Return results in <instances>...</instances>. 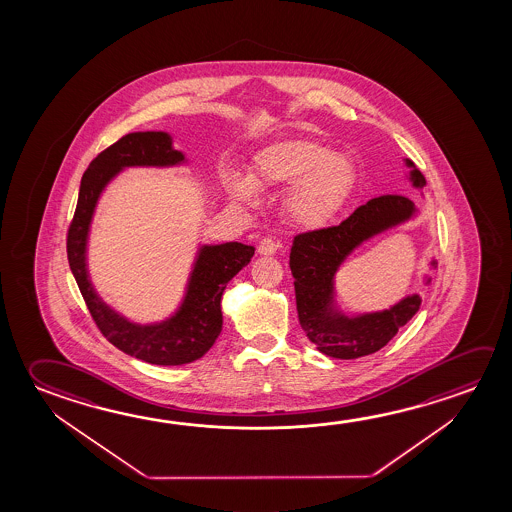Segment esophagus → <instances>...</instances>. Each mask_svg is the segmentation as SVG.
Returning <instances> with one entry per match:
<instances>
[{"label": "esophagus", "instance_id": "obj_1", "mask_svg": "<svg viewBox=\"0 0 512 512\" xmlns=\"http://www.w3.org/2000/svg\"><path fill=\"white\" fill-rule=\"evenodd\" d=\"M257 250H259L260 255H275L278 250V243L275 239H271V237H264L260 241Z\"/></svg>", "mask_w": 512, "mask_h": 512}]
</instances>
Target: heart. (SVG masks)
<instances>
[{
    "instance_id": "1",
    "label": "heart",
    "mask_w": 512,
    "mask_h": 512,
    "mask_svg": "<svg viewBox=\"0 0 512 512\" xmlns=\"http://www.w3.org/2000/svg\"><path fill=\"white\" fill-rule=\"evenodd\" d=\"M228 194L253 203L257 189L278 191L292 185L285 196L287 218L296 227H325L352 196L357 169L350 157L314 139H287L269 144L253 157L250 176L223 178Z\"/></svg>"
}]
</instances>
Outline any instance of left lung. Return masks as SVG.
Wrapping results in <instances>:
<instances>
[{"mask_svg":"<svg viewBox=\"0 0 512 512\" xmlns=\"http://www.w3.org/2000/svg\"><path fill=\"white\" fill-rule=\"evenodd\" d=\"M405 164L412 169L414 187L427 184L412 160H405ZM414 212L416 207L409 198L384 194L355 209L337 227L310 230L294 237L289 266L294 277L296 310L300 325L319 352L334 359H359L378 352L418 312V294L403 298L391 309L357 318H348L332 307L334 277L343 260L366 239L400 225ZM432 266L436 268V260H432Z\"/></svg>","mask_w":512,"mask_h":512,"instance_id":"left-lung-1","label":"left lung"}]
</instances>
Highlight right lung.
<instances>
[{
  "mask_svg": "<svg viewBox=\"0 0 512 512\" xmlns=\"http://www.w3.org/2000/svg\"><path fill=\"white\" fill-rule=\"evenodd\" d=\"M166 132H135L121 137L85 169L75 216L68 230V260L76 284L96 327L121 352L150 364L182 366L196 361L216 343L223 314L221 296L228 282L252 260L255 248L243 243L203 246L187 285L184 303L175 316L157 325H135L119 316L94 293L87 275L85 252L101 191L123 168L175 166L184 162Z\"/></svg>",
  "mask_w": 512,
  "mask_h": 512,
  "instance_id": "1",
  "label": "right lung"
}]
</instances>
